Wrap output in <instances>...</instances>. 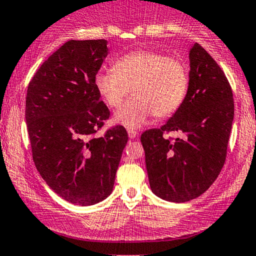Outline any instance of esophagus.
I'll list each match as a JSON object with an SVG mask.
<instances>
[{"label": "esophagus", "mask_w": 256, "mask_h": 256, "mask_svg": "<svg viewBox=\"0 0 256 256\" xmlns=\"http://www.w3.org/2000/svg\"><path fill=\"white\" fill-rule=\"evenodd\" d=\"M128 137H130L131 140H134V138H136L138 136V132L136 130H132V128H128Z\"/></svg>", "instance_id": "obj_1"}]
</instances>
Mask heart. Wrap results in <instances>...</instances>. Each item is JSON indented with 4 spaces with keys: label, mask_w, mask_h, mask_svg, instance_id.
<instances>
[{
    "label": "heart",
    "mask_w": 256,
    "mask_h": 256,
    "mask_svg": "<svg viewBox=\"0 0 256 256\" xmlns=\"http://www.w3.org/2000/svg\"><path fill=\"white\" fill-rule=\"evenodd\" d=\"M95 86L106 104L122 106L116 122L126 128H140L154 114L166 118L180 107L189 86L183 62L152 50H134L116 58L113 70L95 76Z\"/></svg>",
    "instance_id": "obj_1"
}]
</instances>
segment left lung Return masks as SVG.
I'll return each mask as SVG.
<instances>
[{"label": "left lung", "instance_id": "1", "mask_svg": "<svg viewBox=\"0 0 256 256\" xmlns=\"http://www.w3.org/2000/svg\"><path fill=\"white\" fill-rule=\"evenodd\" d=\"M188 92L180 107L160 128L140 136L152 192L166 201L202 195L225 164L234 120V95L225 73L198 43L189 52ZM178 130L183 138H165Z\"/></svg>", "mask_w": 256, "mask_h": 256}]
</instances>
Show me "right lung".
Returning <instances> with one entry per match:
<instances>
[{
    "mask_svg": "<svg viewBox=\"0 0 256 256\" xmlns=\"http://www.w3.org/2000/svg\"><path fill=\"white\" fill-rule=\"evenodd\" d=\"M107 54L106 40H68L28 88L25 119L34 162L46 183L73 204H95L110 195L128 140L120 125L95 136L110 118L95 86Z\"/></svg>",
    "mask_w": 256,
    "mask_h": 256,
    "instance_id": "1",
    "label": "right lung"
}]
</instances>
